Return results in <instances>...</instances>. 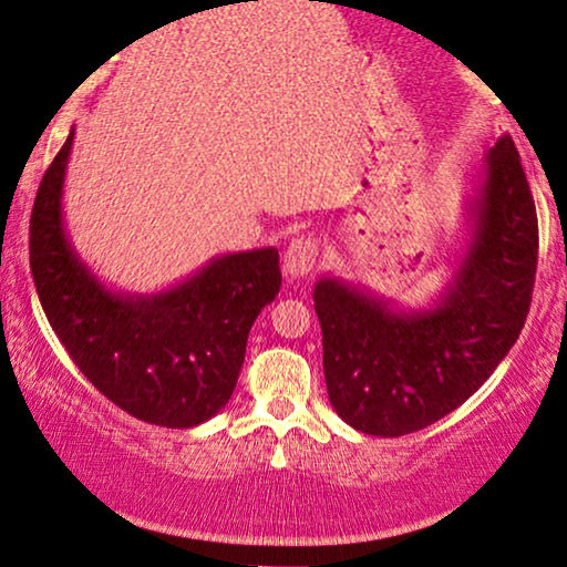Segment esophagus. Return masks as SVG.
I'll return each mask as SVG.
<instances>
[{"mask_svg": "<svg viewBox=\"0 0 567 567\" xmlns=\"http://www.w3.org/2000/svg\"><path fill=\"white\" fill-rule=\"evenodd\" d=\"M316 259H318V244L313 238H306V236L295 238V241L285 249V259H282L285 272L290 277H308L313 272Z\"/></svg>", "mask_w": 567, "mask_h": 567, "instance_id": "esophagus-1", "label": "esophagus"}]
</instances>
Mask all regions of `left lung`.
Segmentation results:
<instances>
[{
	"label": "left lung",
	"mask_w": 567,
	"mask_h": 567,
	"mask_svg": "<svg viewBox=\"0 0 567 567\" xmlns=\"http://www.w3.org/2000/svg\"><path fill=\"white\" fill-rule=\"evenodd\" d=\"M452 277L426 306L321 277L313 302L333 411L372 436H403L467 401L516 344L537 275V210L504 135L462 213Z\"/></svg>",
	"instance_id": "obj_1"
}]
</instances>
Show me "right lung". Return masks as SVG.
I'll use <instances>...</instances> for the list:
<instances>
[{
	"mask_svg": "<svg viewBox=\"0 0 567 567\" xmlns=\"http://www.w3.org/2000/svg\"><path fill=\"white\" fill-rule=\"evenodd\" d=\"M71 143L74 125L30 218V269L48 323L84 378L131 416L205 424L234 395L251 326L280 292V254H220L158 292L115 290L79 257L63 220Z\"/></svg>",
	"mask_w": 567,
	"mask_h": 567,
	"instance_id": "obj_1",
	"label": "right lung"
}]
</instances>
